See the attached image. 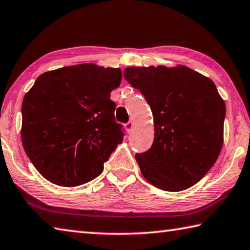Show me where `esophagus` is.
<instances>
[{
	"label": "esophagus",
	"instance_id": "34e87169",
	"mask_svg": "<svg viewBox=\"0 0 250 250\" xmlns=\"http://www.w3.org/2000/svg\"><path fill=\"white\" fill-rule=\"evenodd\" d=\"M125 128H126V130L129 131V132H131V131H132L133 128H134V122H133V121L126 122V124H125Z\"/></svg>",
	"mask_w": 250,
	"mask_h": 250
}]
</instances>
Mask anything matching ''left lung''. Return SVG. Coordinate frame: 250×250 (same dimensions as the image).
Here are the masks:
<instances>
[{
    "label": "left lung",
    "instance_id": "1",
    "mask_svg": "<svg viewBox=\"0 0 250 250\" xmlns=\"http://www.w3.org/2000/svg\"><path fill=\"white\" fill-rule=\"evenodd\" d=\"M124 75L154 118L152 146L135 155L144 178L172 192L197 184L223 145L226 108L215 84L185 65L131 66Z\"/></svg>",
    "mask_w": 250,
    "mask_h": 250
}]
</instances>
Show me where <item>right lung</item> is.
<instances>
[{
	"mask_svg": "<svg viewBox=\"0 0 250 250\" xmlns=\"http://www.w3.org/2000/svg\"><path fill=\"white\" fill-rule=\"evenodd\" d=\"M120 69L92 63L38 76L21 105V142L27 156L50 183L75 187L102 174L122 142L110 92Z\"/></svg>",
	"mask_w": 250,
	"mask_h": 250,
	"instance_id": "obj_1",
	"label": "right lung"
}]
</instances>
